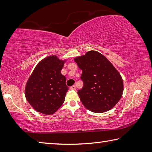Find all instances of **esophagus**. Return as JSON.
Listing matches in <instances>:
<instances>
[{
    "mask_svg": "<svg viewBox=\"0 0 152 152\" xmlns=\"http://www.w3.org/2000/svg\"><path fill=\"white\" fill-rule=\"evenodd\" d=\"M70 89L72 90V91H75V90H76V86L75 85L72 86L70 88Z\"/></svg>",
    "mask_w": 152,
    "mask_h": 152,
    "instance_id": "1",
    "label": "esophagus"
}]
</instances>
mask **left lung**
<instances>
[{
	"mask_svg": "<svg viewBox=\"0 0 152 152\" xmlns=\"http://www.w3.org/2000/svg\"><path fill=\"white\" fill-rule=\"evenodd\" d=\"M82 70L84 86L78 91L82 104L94 113H104L114 107L123 92L122 77L101 53L90 51L74 58Z\"/></svg>",
	"mask_w": 152,
	"mask_h": 152,
	"instance_id": "left-lung-1",
	"label": "left lung"
}]
</instances>
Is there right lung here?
Listing matches in <instances>:
<instances>
[{"label": "right lung", "mask_w": 152, "mask_h": 152, "mask_svg": "<svg viewBox=\"0 0 152 152\" xmlns=\"http://www.w3.org/2000/svg\"><path fill=\"white\" fill-rule=\"evenodd\" d=\"M66 60L56 56L45 58L36 66L26 84L25 97L37 112L51 115L64 103L68 87L61 74Z\"/></svg>", "instance_id": "add662e5"}]
</instances>
